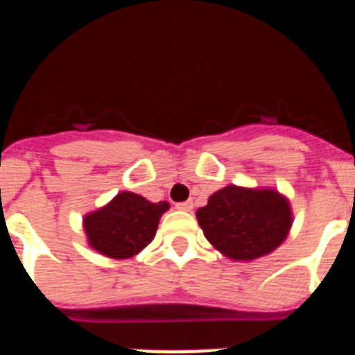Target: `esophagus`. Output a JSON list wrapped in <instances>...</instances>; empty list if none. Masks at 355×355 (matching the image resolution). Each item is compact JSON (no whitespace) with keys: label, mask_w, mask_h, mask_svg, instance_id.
Returning <instances> with one entry per match:
<instances>
[{"label":"esophagus","mask_w":355,"mask_h":355,"mask_svg":"<svg viewBox=\"0 0 355 355\" xmlns=\"http://www.w3.org/2000/svg\"><path fill=\"white\" fill-rule=\"evenodd\" d=\"M193 202L192 200H187V202H178L175 205V209H180V211H192Z\"/></svg>","instance_id":"obj_1"}]
</instances>
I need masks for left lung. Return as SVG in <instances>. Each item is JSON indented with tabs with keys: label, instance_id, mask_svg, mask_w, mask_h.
<instances>
[{
	"label": "left lung",
	"instance_id": "1",
	"mask_svg": "<svg viewBox=\"0 0 355 355\" xmlns=\"http://www.w3.org/2000/svg\"><path fill=\"white\" fill-rule=\"evenodd\" d=\"M206 240L231 261L249 263L283 245L293 225L290 199L274 187L227 184L196 211Z\"/></svg>",
	"mask_w": 355,
	"mask_h": 355
}]
</instances>
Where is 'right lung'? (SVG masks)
<instances>
[{
  "instance_id": "obj_1",
  "label": "right lung",
  "mask_w": 355,
  "mask_h": 355,
  "mask_svg": "<svg viewBox=\"0 0 355 355\" xmlns=\"http://www.w3.org/2000/svg\"><path fill=\"white\" fill-rule=\"evenodd\" d=\"M168 208L167 200L150 202L139 193L119 192L105 206L83 216L87 245L105 258H135L155 240L159 218Z\"/></svg>"
}]
</instances>
